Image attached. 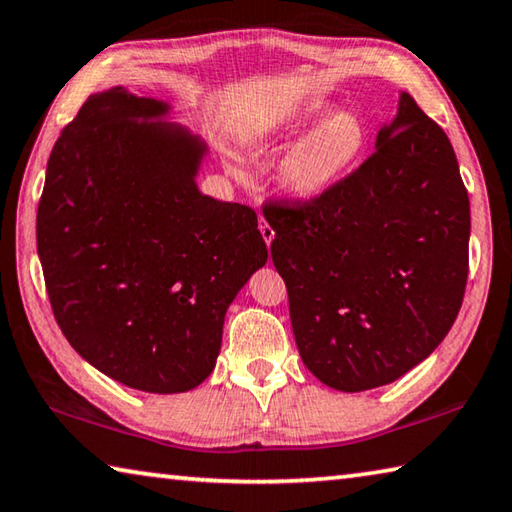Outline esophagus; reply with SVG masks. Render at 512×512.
Wrapping results in <instances>:
<instances>
[{"label":"esophagus","instance_id":"obj_1","mask_svg":"<svg viewBox=\"0 0 512 512\" xmlns=\"http://www.w3.org/2000/svg\"><path fill=\"white\" fill-rule=\"evenodd\" d=\"M258 229H261L263 240L267 242V247H270L272 240H274V229H272V224L263 218V215H258Z\"/></svg>","mask_w":512,"mask_h":512}]
</instances>
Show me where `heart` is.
Segmentation results:
<instances>
[{"instance_id": "1", "label": "heart", "mask_w": 512, "mask_h": 512, "mask_svg": "<svg viewBox=\"0 0 512 512\" xmlns=\"http://www.w3.org/2000/svg\"><path fill=\"white\" fill-rule=\"evenodd\" d=\"M326 115H330L326 107L312 110L294 123L285 125L283 130L290 134L301 132L310 128V125L320 123ZM267 137H270V130L265 128L251 134L249 141L258 143ZM366 143H369V130H366L360 116L353 112H339L331 116L326 124L308 132L288 152V157L281 161V186L290 195L301 197V200H310V197L326 193L362 157Z\"/></svg>"}]
</instances>
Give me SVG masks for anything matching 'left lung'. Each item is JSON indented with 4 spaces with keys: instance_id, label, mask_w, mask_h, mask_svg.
Returning <instances> with one entry per match:
<instances>
[{
    "instance_id": "1",
    "label": "left lung",
    "mask_w": 512,
    "mask_h": 512,
    "mask_svg": "<svg viewBox=\"0 0 512 512\" xmlns=\"http://www.w3.org/2000/svg\"><path fill=\"white\" fill-rule=\"evenodd\" d=\"M375 146L326 193L263 204L301 360L348 393L423 362L468 283L470 200L441 125L402 94Z\"/></svg>"
}]
</instances>
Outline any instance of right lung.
Here are the masks:
<instances>
[{
	"label": "right lung",
	"instance_id": "1",
	"mask_svg": "<svg viewBox=\"0 0 512 512\" xmlns=\"http://www.w3.org/2000/svg\"><path fill=\"white\" fill-rule=\"evenodd\" d=\"M166 112L123 87L89 96L51 150L35 227L62 335L148 393L209 378L224 312L267 263L256 211L197 191L206 148Z\"/></svg>",
	"mask_w": 512,
	"mask_h": 512
}]
</instances>
